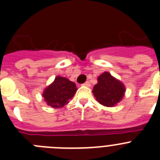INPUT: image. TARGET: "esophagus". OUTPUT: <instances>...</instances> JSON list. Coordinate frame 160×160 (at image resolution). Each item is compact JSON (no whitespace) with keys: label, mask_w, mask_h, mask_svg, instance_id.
Listing matches in <instances>:
<instances>
[{"label":"esophagus","mask_w":160,"mask_h":160,"mask_svg":"<svg viewBox=\"0 0 160 160\" xmlns=\"http://www.w3.org/2000/svg\"><path fill=\"white\" fill-rule=\"evenodd\" d=\"M83 87H90V83L89 82H86L85 83H83L82 84Z\"/></svg>","instance_id":"esophagus-1"}]
</instances>
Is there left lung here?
Masks as SVG:
<instances>
[{"label":"left lung","mask_w":160,"mask_h":160,"mask_svg":"<svg viewBox=\"0 0 160 160\" xmlns=\"http://www.w3.org/2000/svg\"><path fill=\"white\" fill-rule=\"evenodd\" d=\"M92 92L101 105L113 107L122 101L126 88L120 80L113 77L109 72H104L98 77V83L94 85Z\"/></svg>","instance_id":"obj_1"}]
</instances>
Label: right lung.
I'll return each mask as SVG.
<instances>
[{
  "instance_id": "add662e5",
  "label": "right lung",
  "mask_w": 160,
  "mask_h": 160,
  "mask_svg": "<svg viewBox=\"0 0 160 160\" xmlns=\"http://www.w3.org/2000/svg\"><path fill=\"white\" fill-rule=\"evenodd\" d=\"M77 90L75 83L65 77L57 76L54 81L45 88L42 97L49 107L62 108L69 103Z\"/></svg>"
}]
</instances>
